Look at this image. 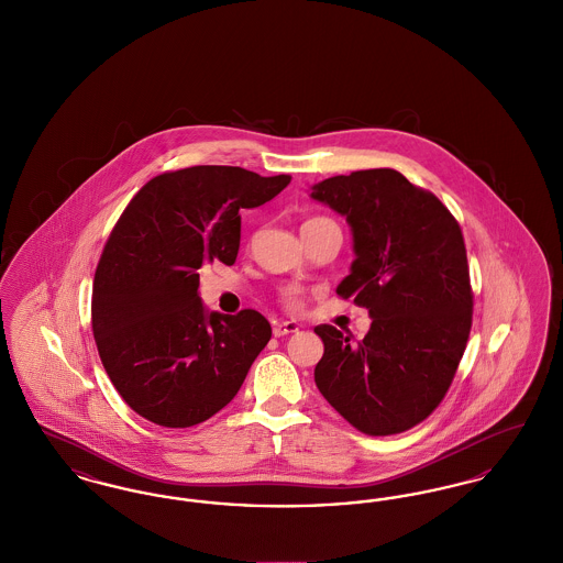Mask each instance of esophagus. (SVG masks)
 <instances>
[{
	"label": "esophagus",
	"mask_w": 563,
	"mask_h": 563,
	"mask_svg": "<svg viewBox=\"0 0 563 563\" xmlns=\"http://www.w3.org/2000/svg\"><path fill=\"white\" fill-rule=\"evenodd\" d=\"M272 331H274L276 338H285V335L297 333L299 327H297V322L294 321H276L274 322V327H272Z\"/></svg>",
	"instance_id": "34e87169"
}]
</instances>
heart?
Segmentation results:
<instances>
[{
  "mask_svg": "<svg viewBox=\"0 0 563 563\" xmlns=\"http://www.w3.org/2000/svg\"><path fill=\"white\" fill-rule=\"evenodd\" d=\"M317 219H322V217H317ZM310 221H314V219H310ZM285 301L291 303V306H297V303H299L297 291H295V289H287V291H285Z\"/></svg>",
  "mask_w": 563,
  "mask_h": 563,
  "instance_id": "heart-1",
  "label": "heart"
}]
</instances>
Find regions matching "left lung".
<instances>
[{"instance_id": "left-lung-1", "label": "left lung", "mask_w": 563, "mask_h": 563, "mask_svg": "<svg viewBox=\"0 0 563 563\" xmlns=\"http://www.w3.org/2000/svg\"><path fill=\"white\" fill-rule=\"evenodd\" d=\"M310 196L346 217L356 260L338 295L372 317L356 344L333 324L314 327L324 344L314 382L354 429L409 430L443 401L471 333L462 230L434 194L393 168L338 175Z\"/></svg>"}]
</instances>
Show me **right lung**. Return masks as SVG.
<instances>
[{
	"instance_id": "add662e5",
	"label": "right lung",
	"mask_w": 563,
	"mask_h": 563,
	"mask_svg": "<svg viewBox=\"0 0 563 563\" xmlns=\"http://www.w3.org/2000/svg\"><path fill=\"white\" fill-rule=\"evenodd\" d=\"M291 184L241 166L162 173L118 219L95 272L92 333L111 384L145 420L188 429L236 397L272 338L257 310L209 312L202 264L232 266L241 211Z\"/></svg>"
}]
</instances>
